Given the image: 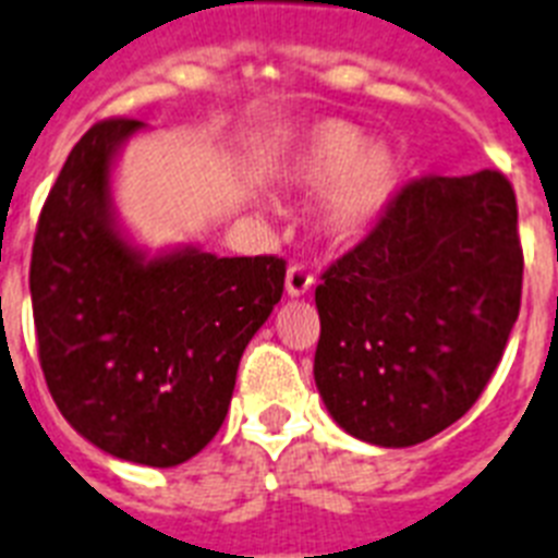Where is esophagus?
I'll return each mask as SVG.
<instances>
[{
	"instance_id": "1",
	"label": "esophagus",
	"mask_w": 558,
	"mask_h": 558,
	"mask_svg": "<svg viewBox=\"0 0 558 558\" xmlns=\"http://www.w3.org/2000/svg\"><path fill=\"white\" fill-rule=\"evenodd\" d=\"M311 288H313V276L307 274L302 265H290L288 276H284V290H288V296L290 299L305 296V293H311Z\"/></svg>"
}]
</instances>
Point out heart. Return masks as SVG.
Segmentation results:
<instances>
[{"mask_svg": "<svg viewBox=\"0 0 558 558\" xmlns=\"http://www.w3.org/2000/svg\"><path fill=\"white\" fill-rule=\"evenodd\" d=\"M288 179L302 191H325L319 230L330 242H351L379 219L399 191V156L385 142L342 119L313 124L288 162Z\"/></svg>", "mask_w": 558, "mask_h": 558, "instance_id": "1", "label": "heart"}]
</instances>
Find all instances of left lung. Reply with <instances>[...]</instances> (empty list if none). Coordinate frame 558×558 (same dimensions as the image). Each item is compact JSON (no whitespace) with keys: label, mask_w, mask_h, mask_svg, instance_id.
Masks as SVG:
<instances>
[{"label":"left lung","mask_w":558,"mask_h":558,"mask_svg":"<svg viewBox=\"0 0 558 558\" xmlns=\"http://www.w3.org/2000/svg\"><path fill=\"white\" fill-rule=\"evenodd\" d=\"M517 219L499 170L416 179L325 270L313 379L344 434L411 448L471 411L519 316Z\"/></svg>","instance_id":"left-lung-1"}]
</instances>
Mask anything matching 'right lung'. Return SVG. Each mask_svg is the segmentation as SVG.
Listing matches in <instances>:
<instances>
[{
	"mask_svg": "<svg viewBox=\"0 0 558 558\" xmlns=\"http://www.w3.org/2000/svg\"><path fill=\"white\" fill-rule=\"evenodd\" d=\"M136 119L94 124L41 207L31 302L48 390L82 439L124 462L177 468L228 416L239 359L284 290L276 256L150 253L113 205Z\"/></svg>",
	"mask_w": 558,
	"mask_h": 558,
	"instance_id": "right-lung-1",
	"label": "right lung"
}]
</instances>
